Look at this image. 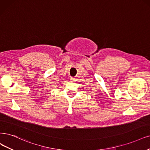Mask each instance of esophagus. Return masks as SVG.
<instances>
[{
    "mask_svg": "<svg viewBox=\"0 0 150 150\" xmlns=\"http://www.w3.org/2000/svg\"><path fill=\"white\" fill-rule=\"evenodd\" d=\"M70 80H71V81H72V82H74V81H75V79L73 78V77H72V78H70Z\"/></svg>",
    "mask_w": 150,
    "mask_h": 150,
    "instance_id": "obj_1",
    "label": "esophagus"
}]
</instances>
